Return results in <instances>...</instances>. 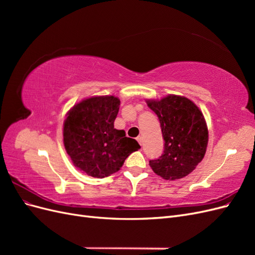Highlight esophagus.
Listing matches in <instances>:
<instances>
[{"label": "esophagus", "instance_id": "1", "mask_svg": "<svg viewBox=\"0 0 255 255\" xmlns=\"http://www.w3.org/2000/svg\"><path fill=\"white\" fill-rule=\"evenodd\" d=\"M137 141L139 142V144L141 145V144H142V137H141V136H138V137H137Z\"/></svg>", "mask_w": 255, "mask_h": 255}]
</instances>
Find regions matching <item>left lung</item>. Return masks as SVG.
<instances>
[{"instance_id":"1","label":"left lung","mask_w":255,"mask_h":255,"mask_svg":"<svg viewBox=\"0 0 255 255\" xmlns=\"http://www.w3.org/2000/svg\"><path fill=\"white\" fill-rule=\"evenodd\" d=\"M157 115L165 140L161 155L149 161L165 180H179L192 172L205 155L208 130L203 115L189 99L169 95L146 102Z\"/></svg>"}]
</instances>
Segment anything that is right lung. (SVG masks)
Returning <instances> with one entry per match:
<instances>
[{
  "label": "right lung",
  "mask_w": 255,
  "mask_h": 255,
  "mask_svg": "<svg viewBox=\"0 0 255 255\" xmlns=\"http://www.w3.org/2000/svg\"><path fill=\"white\" fill-rule=\"evenodd\" d=\"M120 100L114 96L92 97L74 105L64 122V144L73 165L87 175L109 176L117 172L138 142L116 129Z\"/></svg>",
  "instance_id": "add662e5"
}]
</instances>
